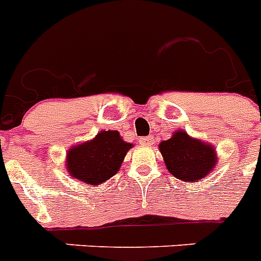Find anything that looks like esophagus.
<instances>
[{
    "label": "esophagus",
    "mask_w": 261,
    "mask_h": 261,
    "mask_svg": "<svg viewBox=\"0 0 261 261\" xmlns=\"http://www.w3.org/2000/svg\"><path fill=\"white\" fill-rule=\"evenodd\" d=\"M152 141H154V138L151 137V135H149V137H141L139 138V143L143 146H150L152 143Z\"/></svg>",
    "instance_id": "34e87169"
}]
</instances>
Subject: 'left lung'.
<instances>
[{
  "label": "left lung",
  "instance_id": "8db88e82",
  "mask_svg": "<svg viewBox=\"0 0 261 261\" xmlns=\"http://www.w3.org/2000/svg\"><path fill=\"white\" fill-rule=\"evenodd\" d=\"M167 170L182 181L197 182L205 178L216 166V151L209 145L193 139L185 131L160 143Z\"/></svg>",
  "mask_w": 261,
  "mask_h": 261
}]
</instances>
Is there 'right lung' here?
Returning a JSON list of instances; mask_svg holds the SVG:
<instances>
[{"label":"right lung","mask_w":261,"mask_h":261,"mask_svg":"<svg viewBox=\"0 0 261 261\" xmlns=\"http://www.w3.org/2000/svg\"><path fill=\"white\" fill-rule=\"evenodd\" d=\"M133 147L118 131H101L90 142L75 146L67 155L68 173L88 185H99L118 173L124 155Z\"/></svg>","instance_id":"right-lung-1"}]
</instances>
